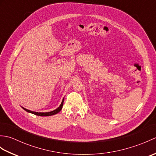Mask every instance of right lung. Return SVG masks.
I'll list each match as a JSON object with an SVG mask.
<instances>
[{"label": "right lung", "mask_w": 156, "mask_h": 156, "mask_svg": "<svg viewBox=\"0 0 156 156\" xmlns=\"http://www.w3.org/2000/svg\"><path fill=\"white\" fill-rule=\"evenodd\" d=\"M64 99L62 100V102L61 105H59V107L58 108H57L55 109V110H54L52 111H50V112H35V111H29L28 110V109H26L25 108L22 107L23 109H24L25 111H26L28 112H30V113H32V114H34L35 115H38V116H42V117H46V116H51V115H55L58 113V112L62 110V107H63V104H64Z\"/></svg>", "instance_id": "1"}]
</instances>
